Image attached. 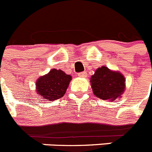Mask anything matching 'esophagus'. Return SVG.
I'll list each match as a JSON object with an SVG mask.
<instances>
[{
	"instance_id": "34e87169",
	"label": "esophagus",
	"mask_w": 152,
	"mask_h": 152,
	"mask_svg": "<svg viewBox=\"0 0 152 152\" xmlns=\"http://www.w3.org/2000/svg\"><path fill=\"white\" fill-rule=\"evenodd\" d=\"M77 75L80 77H87V75H88V74H87V72H82L77 74Z\"/></svg>"
}]
</instances>
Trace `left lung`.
<instances>
[{
	"instance_id": "8db88e82",
	"label": "left lung",
	"mask_w": 152,
	"mask_h": 152,
	"mask_svg": "<svg viewBox=\"0 0 152 152\" xmlns=\"http://www.w3.org/2000/svg\"><path fill=\"white\" fill-rule=\"evenodd\" d=\"M91 83L94 95L102 100H116L125 89L123 75L104 66L97 68L91 76Z\"/></svg>"
}]
</instances>
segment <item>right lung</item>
Masks as SVG:
<instances>
[{
    "label": "right lung",
    "instance_id": "1",
    "mask_svg": "<svg viewBox=\"0 0 152 152\" xmlns=\"http://www.w3.org/2000/svg\"><path fill=\"white\" fill-rule=\"evenodd\" d=\"M71 80L72 77L61 70L52 69L37 80L36 91L45 100H58L64 95Z\"/></svg>",
    "mask_w": 152,
    "mask_h": 152
}]
</instances>
